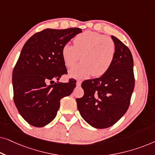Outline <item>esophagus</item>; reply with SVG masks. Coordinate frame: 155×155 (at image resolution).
I'll use <instances>...</instances> for the list:
<instances>
[{"instance_id":"esophagus-1","label":"esophagus","mask_w":155,"mask_h":155,"mask_svg":"<svg viewBox=\"0 0 155 155\" xmlns=\"http://www.w3.org/2000/svg\"><path fill=\"white\" fill-rule=\"evenodd\" d=\"M81 83H82V82L80 81V80H77V82H76V85H77L78 87H80V85H81Z\"/></svg>"}]
</instances>
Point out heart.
Wrapping results in <instances>:
<instances>
[{"mask_svg": "<svg viewBox=\"0 0 155 155\" xmlns=\"http://www.w3.org/2000/svg\"><path fill=\"white\" fill-rule=\"evenodd\" d=\"M116 54L114 40L96 31H85L75 37L74 45L67 43L63 45L61 55L68 68L73 66L79 61L82 62L69 70L72 78L84 79L103 75L111 67Z\"/></svg>", "mask_w": 155, "mask_h": 155, "instance_id": "obj_1", "label": "heart"}]
</instances>
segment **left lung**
<instances>
[{"label":"left lung","mask_w":155,"mask_h":155,"mask_svg":"<svg viewBox=\"0 0 155 155\" xmlns=\"http://www.w3.org/2000/svg\"><path fill=\"white\" fill-rule=\"evenodd\" d=\"M111 37L116 45L111 67L100 78L82 82L84 94L76 99L82 118L98 129L113 126L126 114L135 86L130 51L118 38Z\"/></svg>","instance_id":"8db88e82"}]
</instances>
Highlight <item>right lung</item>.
I'll return each instance as SVG.
<instances>
[{"instance_id": "right-lung-1", "label": "right lung", "mask_w": 155, "mask_h": 155, "mask_svg": "<svg viewBox=\"0 0 155 155\" xmlns=\"http://www.w3.org/2000/svg\"><path fill=\"white\" fill-rule=\"evenodd\" d=\"M81 32L80 28L46 29L34 35L22 47L12 72L14 102L31 126L43 127L51 122L61 99L75 87V81L54 82L67 72L61 55L63 45Z\"/></svg>"}]
</instances>
